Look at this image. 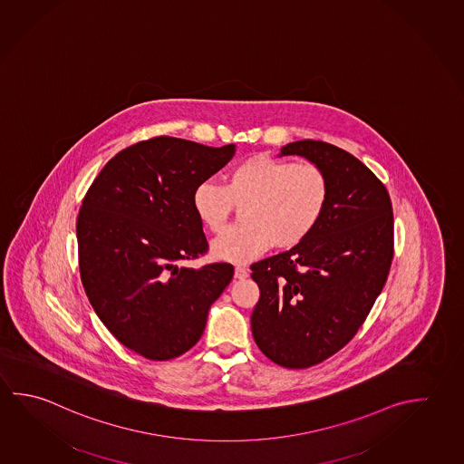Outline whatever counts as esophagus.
<instances>
[{
  "mask_svg": "<svg viewBox=\"0 0 464 464\" xmlns=\"http://www.w3.org/2000/svg\"><path fill=\"white\" fill-rule=\"evenodd\" d=\"M249 276V270L244 267H236L235 268V276L236 278H239V280H243L246 276Z\"/></svg>",
  "mask_w": 464,
  "mask_h": 464,
  "instance_id": "esophagus-1",
  "label": "esophagus"
}]
</instances>
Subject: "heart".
Wrapping results in <instances>:
<instances>
[{"instance_id":"b5f03b06","label":"heart","mask_w":464,"mask_h":464,"mask_svg":"<svg viewBox=\"0 0 464 464\" xmlns=\"http://www.w3.org/2000/svg\"><path fill=\"white\" fill-rule=\"evenodd\" d=\"M329 197V178L317 164L252 156L229 169L225 186L200 182L192 207L205 228L221 233L235 205H241V223L218 236L212 252L231 264H246L272 244L288 249L303 243L323 220Z\"/></svg>"}]
</instances>
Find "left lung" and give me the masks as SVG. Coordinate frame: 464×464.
I'll return each mask as SVG.
<instances>
[{
	"label": "left lung",
	"mask_w": 464,
	"mask_h": 464,
	"mask_svg": "<svg viewBox=\"0 0 464 464\" xmlns=\"http://www.w3.org/2000/svg\"><path fill=\"white\" fill-rule=\"evenodd\" d=\"M324 169L331 197L317 228L288 251L252 264L260 298L254 341L285 368L333 357L365 323L394 254L390 194L365 164L342 148L300 140L280 150Z\"/></svg>",
	"instance_id": "1"
}]
</instances>
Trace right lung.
Here are the masks:
<instances>
[{"label": "right lung", "instance_id": "right-lung-1", "mask_svg": "<svg viewBox=\"0 0 464 464\" xmlns=\"http://www.w3.org/2000/svg\"><path fill=\"white\" fill-rule=\"evenodd\" d=\"M235 151L233 143L143 140L117 153L82 198L76 236L84 292L115 339L141 357L164 362L192 349L235 276L227 262L182 266L208 251L192 194Z\"/></svg>", "mask_w": 464, "mask_h": 464}]
</instances>
